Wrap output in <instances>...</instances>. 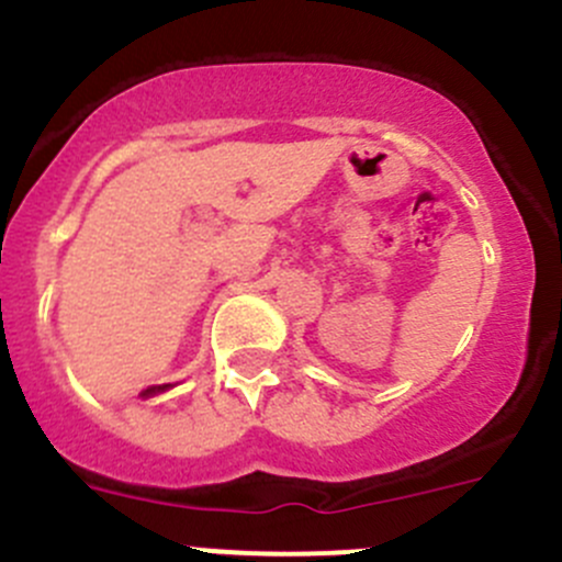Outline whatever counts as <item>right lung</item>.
Masks as SVG:
<instances>
[{"instance_id": "add662e5", "label": "right lung", "mask_w": 562, "mask_h": 562, "mask_svg": "<svg viewBox=\"0 0 562 562\" xmlns=\"http://www.w3.org/2000/svg\"><path fill=\"white\" fill-rule=\"evenodd\" d=\"M149 391H151V389H149Z\"/></svg>"}]
</instances>
